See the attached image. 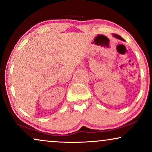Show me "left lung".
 I'll list each match as a JSON object with an SVG mask.
<instances>
[{"label":"left lung","mask_w":152,"mask_h":152,"mask_svg":"<svg viewBox=\"0 0 152 152\" xmlns=\"http://www.w3.org/2000/svg\"><path fill=\"white\" fill-rule=\"evenodd\" d=\"M114 36H115V37L116 38H118V39H120V40H121V41H124V39L123 38H122L121 36H118V35H116V34H114Z\"/></svg>","instance_id":"obj_1"}]
</instances>
